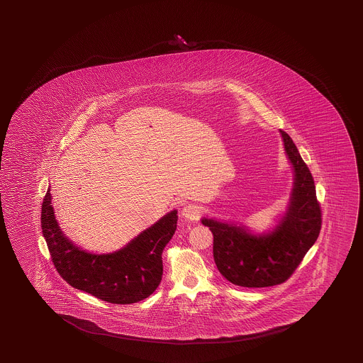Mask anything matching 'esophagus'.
I'll use <instances>...</instances> for the list:
<instances>
[{
    "label": "esophagus",
    "mask_w": 363,
    "mask_h": 363,
    "mask_svg": "<svg viewBox=\"0 0 363 363\" xmlns=\"http://www.w3.org/2000/svg\"><path fill=\"white\" fill-rule=\"evenodd\" d=\"M182 216H184L188 220H197L201 216V208L197 205L189 203L182 210Z\"/></svg>",
    "instance_id": "34e87169"
}]
</instances>
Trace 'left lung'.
<instances>
[{
    "label": "left lung",
    "instance_id": "1",
    "mask_svg": "<svg viewBox=\"0 0 363 363\" xmlns=\"http://www.w3.org/2000/svg\"><path fill=\"white\" fill-rule=\"evenodd\" d=\"M294 184L286 211L267 231L255 232L245 224L203 216L201 223L214 235V261L232 284L247 288L278 286L289 278L320 231V206L315 185L294 140L280 130Z\"/></svg>",
    "mask_w": 363,
    "mask_h": 363
}]
</instances>
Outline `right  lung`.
<instances>
[{
	"label": "right lung",
	"mask_w": 363,
	"mask_h": 363,
	"mask_svg": "<svg viewBox=\"0 0 363 363\" xmlns=\"http://www.w3.org/2000/svg\"><path fill=\"white\" fill-rule=\"evenodd\" d=\"M174 208L136 238L111 253H92L62 231L55 218L50 188L43 201L41 228L55 269L69 286L119 305L139 302L155 292L162 280L163 247L177 230Z\"/></svg>",
	"instance_id": "add662e5"
}]
</instances>
